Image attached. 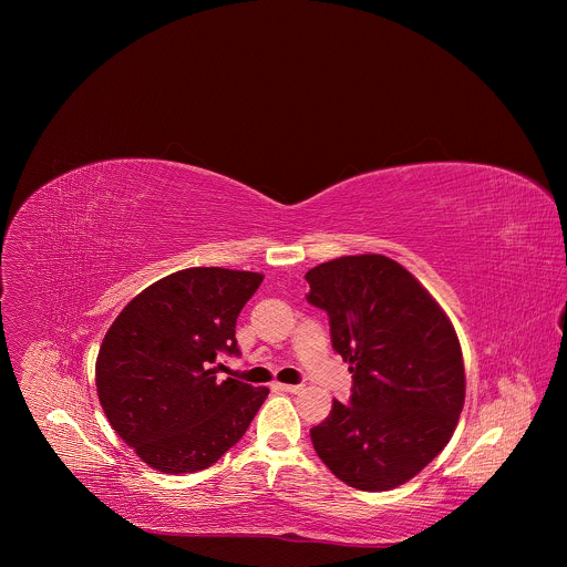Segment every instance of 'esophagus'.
<instances>
[{
	"instance_id": "esophagus-1",
	"label": "esophagus",
	"mask_w": 567,
	"mask_h": 567,
	"mask_svg": "<svg viewBox=\"0 0 567 567\" xmlns=\"http://www.w3.org/2000/svg\"><path fill=\"white\" fill-rule=\"evenodd\" d=\"M277 389H279V391H284V393H292V395H297V393H301V391H303V386H301V384H277Z\"/></svg>"
}]
</instances>
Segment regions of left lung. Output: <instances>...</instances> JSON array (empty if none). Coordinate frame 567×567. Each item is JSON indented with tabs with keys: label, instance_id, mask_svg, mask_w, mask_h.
<instances>
[{
	"label": "left lung",
	"instance_id": "left-lung-1",
	"mask_svg": "<svg viewBox=\"0 0 567 567\" xmlns=\"http://www.w3.org/2000/svg\"><path fill=\"white\" fill-rule=\"evenodd\" d=\"M306 299L329 317L349 362V404L310 430L329 472L358 491L412 481L450 443L465 404L456 329L439 301L386 255H344L306 272Z\"/></svg>",
	"mask_w": 567,
	"mask_h": 567
}]
</instances>
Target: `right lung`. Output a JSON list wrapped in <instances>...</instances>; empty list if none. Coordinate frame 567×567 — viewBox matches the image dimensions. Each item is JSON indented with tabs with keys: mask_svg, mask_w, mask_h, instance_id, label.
<instances>
[{
	"mask_svg": "<svg viewBox=\"0 0 567 567\" xmlns=\"http://www.w3.org/2000/svg\"><path fill=\"white\" fill-rule=\"evenodd\" d=\"M264 275L220 266L176 270L142 290L109 327L95 360L97 400L117 436L163 474L212 467L268 398L216 380L220 351L240 353L236 321Z\"/></svg>",
	"mask_w": 567,
	"mask_h": 567,
	"instance_id": "obj_1",
	"label": "right lung"
}]
</instances>
